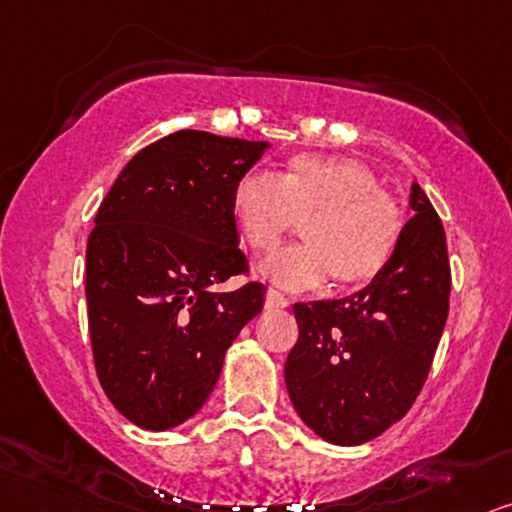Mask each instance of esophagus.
<instances>
[{
  "label": "esophagus",
  "instance_id": "esophagus-1",
  "mask_svg": "<svg viewBox=\"0 0 512 512\" xmlns=\"http://www.w3.org/2000/svg\"><path fill=\"white\" fill-rule=\"evenodd\" d=\"M290 304V300L283 293H278V290H274V288H269L267 290V307L269 309H286Z\"/></svg>",
  "mask_w": 512,
  "mask_h": 512
}]
</instances>
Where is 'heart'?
<instances>
[{"label":"heart","mask_w":512,"mask_h":512,"mask_svg":"<svg viewBox=\"0 0 512 512\" xmlns=\"http://www.w3.org/2000/svg\"><path fill=\"white\" fill-rule=\"evenodd\" d=\"M231 217L243 243L271 255L297 222L307 243L264 264L276 286L302 290L335 278L342 288L368 283L397 250L401 210L378 189L373 170L354 158L300 153L274 179L245 172L231 193Z\"/></svg>","instance_id":"1"}]
</instances>
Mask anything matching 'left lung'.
Returning <instances> with one entry per match:
<instances>
[{
  "label": "left lung",
  "instance_id": "8db88e82",
  "mask_svg": "<svg viewBox=\"0 0 512 512\" xmlns=\"http://www.w3.org/2000/svg\"><path fill=\"white\" fill-rule=\"evenodd\" d=\"M409 205L392 260L364 290L293 307L300 338L286 387L304 425L331 444H364L404 418L442 338L451 293L444 226L416 181Z\"/></svg>",
  "mask_w": 512,
  "mask_h": 512
}]
</instances>
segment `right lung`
Here are the masks:
<instances>
[{"label": "right lung", "mask_w": 512, "mask_h": 512, "mask_svg": "<svg viewBox=\"0 0 512 512\" xmlns=\"http://www.w3.org/2000/svg\"><path fill=\"white\" fill-rule=\"evenodd\" d=\"M267 148L181 129L134 155L96 212L84 286L96 375L139 428L198 413L226 349L262 312V283L212 286L248 271L231 193Z\"/></svg>", "instance_id": "right-lung-1"}]
</instances>
